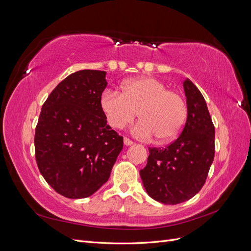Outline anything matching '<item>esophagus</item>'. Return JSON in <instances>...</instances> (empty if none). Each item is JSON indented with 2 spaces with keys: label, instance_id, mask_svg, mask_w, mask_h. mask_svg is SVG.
<instances>
[{
  "label": "esophagus",
  "instance_id": "34e87169",
  "mask_svg": "<svg viewBox=\"0 0 251 251\" xmlns=\"http://www.w3.org/2000/svg\"><path fill=\"white\" fill-rule=\"evenodd\" d=\"M124 143H125V146H132V144H133V141L132 140H130V139H128V138H124Z\"/></svg>",
  "mask_w": 251,
  "mask_h": 251
}]
</instances>
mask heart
Here are the masks:
<instances>
[{"instance_id": "obj_1", "label": "heart", "mask_w": 251, "mask_h": 251, "mask_svg": "<svg viewBox=\"0 0 251 251\" xmlns=\"http://www.w3.org/2000/svg\"><path fill=\"white\" fill-rule=\"evenodd\" d=\"M100 103L108 124L117 130L131 124L138 112L140 120L133 133L140 138L155 136L159 142L176 138L187 118L183 97L154 77L127 79L121 86V93L105 90Z\"/></svg>"}]
</instances>
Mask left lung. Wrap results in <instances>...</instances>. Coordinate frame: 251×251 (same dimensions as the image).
<instances>
[{
    "label": "left lung",
    "mask_w": 251,
    "mask_h": 251,
    "mask_svg": "<svg viewBox=\"0 0 251 251\" xmlns=\"http://www.w3.org/2000/svg\"><path fill=\"white\" fill-rule=\"evenodd\" d=\"M187 118L179 137L165 149L150 148L140 177L154 200L175 205L200 192L215 157V126L203 95L186 78L183 82Z\"/></svg>",
    "instance_id": "obj_1"
}]
</instances>
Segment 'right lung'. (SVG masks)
Segmentation results:
<instances>
[{
    "instance_id": "right-lung-1",
    "label": "right lung",
    "mask_w": 251,
    "mask_h": 251,
    "mask_svg": "<svg viewBox=\"0 0 251 251\" xmlns=\"http://www.w3.org/2000/svg\"><path fill=\"white\" fill-rule=\"evenodd\" d=\"M105 74L72 73L43 104L34 136L36 163L47 183L66 198H87L98 191L124 148V138L100 109Z\"/></svg>"
}]
</instances>
